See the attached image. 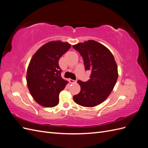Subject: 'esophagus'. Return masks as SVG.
Listing matches in <instances>:
<instances>
[{
    "label": "esophagus",
    "mask_w": 148,
    "mask_h": 148,
    "mask_svg": "<svg viewBox=\"0 0 148 148\" xmlns=\"http://www.w3.org/2000/svg\"><path fill=\"white\" fill-rule=\"evenodd\" d=\"M69 82H70V83H74L76 82L75 80L72 79H69Z\"/></svg>",
    "instance_id": "obj_1"
}]
</instances>
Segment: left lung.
I'll use <instances>...</instances> for the list:
<instances>
[{
	"mask_svg": "<svg viewBox=\"0 0 148 148\" xmlns=\"http://www.w3.org/2000/svg\"><path fill=\"white\" fill-rule=\"evenodd\" d=\"M82 57L85 70H90V79L78 80L81 91L73 96L77 104L95 107L104 101L113 90L118 78L117 64L110 51L93 40L73 46Z\"/></svg>",
	"mask_w": 148,
	"mask_h": 148,
	"instance_id": "1",
	"label": "left lung"
}]
</instances>
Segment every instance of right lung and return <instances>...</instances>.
Instances as JSON below:
<instances>
[{"instance_id": "1", "label": "right lung", "mask_w": 148, "mask_h": 148, "mask_svg": "<svg viewBox=\"0 0 148 148\" xmlns=\"http://www.w3.org/2000/svg\"><path fill=\"white\" fill-rule=\"evenodd\" d=\"M67 42L51 41L42 46L31 60L26 81L31 95L39 104L52 107L59 104V95L67 81L62 78L60 58L69 51Z\"/></svg>"}]
</instances>
